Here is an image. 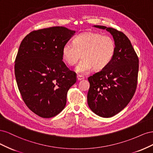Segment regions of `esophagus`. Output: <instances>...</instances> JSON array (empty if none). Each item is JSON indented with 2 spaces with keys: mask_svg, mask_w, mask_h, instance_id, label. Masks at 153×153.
I'll list each match as a JSON object with an SVG mask.
<instances>
[{
  "mask_svg": "<svg viewBox=\"0 0 153 153\" xmlns=\"http://www.w3.org/2000/svg\"><path fill=\"white\" fill-rule=\"evenodd\" d=\"M76 78H77V80H78V81H80V80H84V77L83 76H82V75H77Z\"/></svg>",
  "mask_w": 153,
  "mask_h": 153,
  "instance_id": "1",
  "label": "esophagus"
}]
</instances>
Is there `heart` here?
<instances>
[{"instance_id":"obj_1","label":"heart","mask_w":153,"mask_h":153,"mask_svg":"<svg viewBox=\"0 0 153 153\" xmlns=\"http://www.w3.org/2000/svg\"><path fill=\"white\" fill-rule=\"evenodd\" d=\"M73 43H66L62 50V58L69 66H73L82 55V61L76 67V72L85 74L92 68L99 71L108 65L115 52L114 39L108 36L85 32L77 36Z\"/></svg>"}]
</instances>
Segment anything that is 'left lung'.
<instances>
[{"label": "left lung", "instance_id": "1", "mask_svg": "<svg viewBox=\"0 0 153 153\" xmlns=\"http://www.w3.org/2000/svg\"><path fill=\"white\" fill-rule=\"evenodd\" d=\"M93 27L109 32L115 45L114 56L108 65L88 78V105L96 115L108 118L123 110L135 94L138 59L130 41L122 32L101 25Z\"/></svg>", "mask_w": 153, "mask_h": 153}]
</instances>
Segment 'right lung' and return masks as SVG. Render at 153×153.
<instances>
[{"mask_svg": "<svg viewBox=\"0 0 153 153\" xmlns=\"http://www.w3.org/2000/svg\"><path fill=\"white\" fill-rule=\"evenodd\" d=\"M75 32L64 27L39 29L27 35L20 45L15 64L18 87L26 105L39 117L50 118L61 112L68 90L76 81L62 53Z\"/></svg>", "mask_w": 153, "mask_h": 153, "instance_id": "obj_1", "label": "right lung"}]
</instances>
